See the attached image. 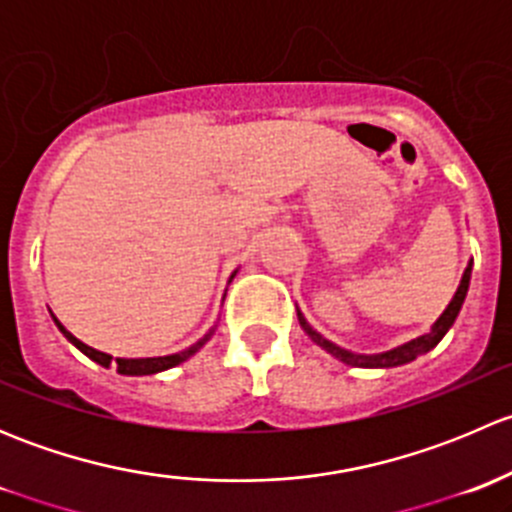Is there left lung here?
Returning a JSON list of instances; mask_svg holds the SVG:
<instances>
[{
	"label": "left lung",
	"mask_w": 512,
	"mask_h": 512,
	"mask_svg": "<svg viewBox=\"0 0 512 512\" xmlns=\"http://www.w3.org/2000/svg\"><path fill=\"white\" fill-rule=\"evenodd\" d=\"M471 267H473V260L468 262L466 272H463V277H461V285H458L456 294H453L451 304H448V307L443 309V314L436 319V324H433V327H431V332L421 334V337L411 339V342L401 344V347L389 349V352H381V354H354V352H349V349L337 347V344H334V342L324 339L322 334L317 332V329L309 327V322H307V319H304V314L299 312V309H297V319H299V324H302L304 332H307L309 337H312L314 344H319V347H322V349H327V352L332 354L334 359L344 361V364L361 366V369H391V366L409 364V361H414L416 356L431 352V349L436 347V344L441 342L443 337H446L448 329L453 327V322H456L458 312H461V307H463V299H466V294H468V285H471Z\"/></svg>",
	"instance_id": "left-lung-1"
}]
</instances>
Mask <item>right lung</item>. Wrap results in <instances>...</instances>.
<instances>
[{"label":"right lung","instance_id":"right-lung-1","mask_svg":"<svg viewBox=\"0 0 512 512\" xmlns=\"http://www.w3.org/2000/svg\"><path fill=\"white\" fill-rule=\"evenodd\" d=\"M235 277V275H232ZM230 277V280H232ZM51 319H54V324L56 327H59V332L64 334L66 339H69L71 344H74L76 349H79L81 354H86L89 356L91 361H96V364H101V366H111V364H116V371L118 374H123V376H151V374H158V371H165V369H173V366H178V364H183V361H188L190 356H193L195 352H198L200 347H203L205 342H208L210 337H213V332H215V327L210 329L208 334H205L203 339H198V342L195 344H190L188 349H183V352H178V354H168V356H146V359H113L111 354H103V352H98V349H94V347H89V344H84L81 342V339H76L74 334L69 332V329L64 327V324L59 322V319L54 317V314H51Z\"/></svg>","mask_w":512,"mask_h":512}]
</instances>
